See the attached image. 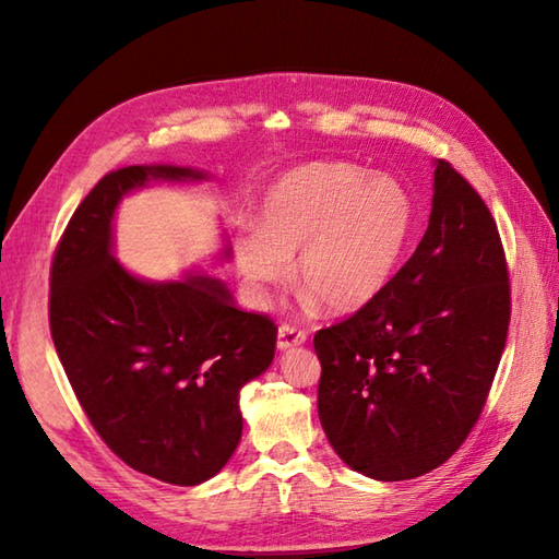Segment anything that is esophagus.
I'll return each instance as SVG.
<instances>
[{
    "label": "esophagus",
    "mask_w": 559,
    "mask_h": 559,
    "mask_svg": "<svg viewBox=\"0 0 559 559\" xmlns=\"http://www.w3.org/2000/svg\"><path fill=\"white\" fill-rule=\"evenodd\" d=\"M305 341H307V334H305L302 329L290 326V324H281L278 338H276L278 350H288V348H295V346H302Z\"/></svg>",
    "instance_id": "esophagus-1"
}]
</instances>
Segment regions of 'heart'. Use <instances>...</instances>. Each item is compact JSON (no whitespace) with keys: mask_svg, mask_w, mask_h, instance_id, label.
Listing matches in <instances>:
<instances>
[{"mask_svg":"<svg viewBox=\"0 0 559 559\" xmlns=\"http://www.w3.org/2000/svg\"><path fill=\"white\" fill-rule=\"evenodd\" d=\"M418 209L396 177L346 160H319L283 173L261 197L257 228L235 235L233 252L257 305L295 276L305 300L336 314L360 312L394 278Z\"/></svg>","mask_w":559,"mask_h":559,"instance_id":"obj_1","label":"heart"}]
</instances>
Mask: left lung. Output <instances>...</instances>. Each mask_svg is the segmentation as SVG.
<instances>
[{
	"mask_svg": "<svg viewBox=\"0 0 559 559\" xmlns=\"http://www.w3.org/2000/svg\"><path fill=\"white\" fill-rule=\"evenodd\" d=\"M430 223L379 298L317 331V408L353 471L408 480L454 454L480 418L509 329V273L495 218L435 160Z\"/></svg>",
	"mask_w": 559,
	"mask_h": 559,
	"instance_id": "obj_1",
	"label": "left lung"
}]
</instances>
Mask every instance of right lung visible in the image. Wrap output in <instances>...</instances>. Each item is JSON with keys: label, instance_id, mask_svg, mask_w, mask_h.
<instances>
[{"label": "right lung", "instance_id": "right-lung-1", "mask_svg": "<svg viewBox=\"0 0 559 559\" xmlns=\"http://www.w3.org/2000/svg\"><path fill=\"white\" fill-rule=\"evenodd\" d=\"M201 180L206 170L185 165L105 175L71 216L50 271L52 341L91 425L127 466L182 488L230 461L242 437L240 389L269 370L278 334L209 273L146 281L115 259L122 197Z\"/></svg>", "mask_w": 559, "mask_h": 559}]
</instances>
